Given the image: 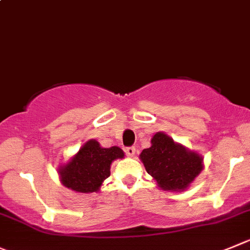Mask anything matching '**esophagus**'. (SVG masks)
<instances>
[{
	"label": "esophagus",
	"instance_id": "34e87169",
	"mask_svg": "<svg viewBox=\"0 0 250 250\" xmlns=\"http://www.w3.org/2000/svg\"><path fill=\"white\" fill-rule=\"evenodd\" d=\"M135 152H136V148H135V147H126V148H125V153L129 157H134Z\"/></svg>",
	"mask_w": 250,
	"mask_h": 250
}]
</instances>
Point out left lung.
Here are the masks:
<instances>
[{"mask_svg": "<svg viewBox=\"0 0 250 250\" xmlns=\"http://www.w3.org/2000/svg\"><path fill=\"white\" fill-rule=\"evenodd\" d=\"M147 173L158 187L170 191L187 189L203 170V157L177 144L165 132H157L151 140V147L140 154Z\"/></svg>", "mask_w": 250, "mask_h": 250, "instance_id": "left-lung-1", "label": "left lung"}]
</instances>
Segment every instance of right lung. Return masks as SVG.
Returning <instances> with one entry per match:
<instances>
[{
  "label": "right lung",
  "instance_id": "right-lung-1",
  "mask_svg": "<svg viewBox=\"0 0 250 250\" xmlns=\"http://www.w3.org/2000/svg\"><path fill=\"white\" fill-rule=\"evenodd\" d=\"M124 156L120 147L103 148L96 140H88L66 165L60 167L61 183L68 189L83 194L98 191L110 175L111 162Z\"/></svg>",
  "mask_w": 250,
  "mask_h": 250
}]
</instances>
